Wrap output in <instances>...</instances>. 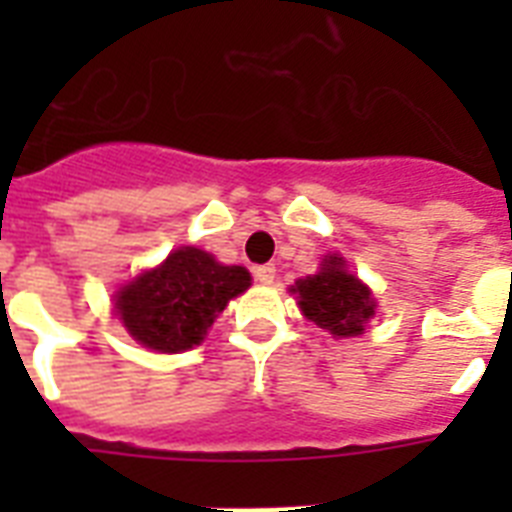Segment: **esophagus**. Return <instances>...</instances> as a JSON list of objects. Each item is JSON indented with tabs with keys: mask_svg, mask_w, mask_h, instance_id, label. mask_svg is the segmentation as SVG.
Listing matches in <instances>:
<instances>
[{
	"mask_svg": "<svg viewBox=\"0 0 512 512\" xmlns=\"http://www.w3.org/2000/svg\"><path fill=\"white\" fill-rule=\"evenodd\" d=\"M255 279L260 284H273L276 281V268L273 265H260V268H255Z\"/></svg>",
	"mask_w": 512,
	"mask_h": 512,
	"instance_id": "34e87169",
	"label": "esophagus"
}]
</instances>
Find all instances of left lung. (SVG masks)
Instances as JSON below:
<instances>
[{
    "mask_svg": "<svg viewBox=\"0 0 512 512\" xmlns=\"http://www.w3.org/2000/svg\"><path fill=\"white\" fill-rule=\"evenodd\" d=\"M292 295H297L305 319L337 340L364 335L377 311L372 289L348 271V263L340 255L321 257L319 273L297 279Z\"/></svg>",
    "mask_w": 512,
    "mask_h": 512,
    "instance_id": "left-lung-1",
    "label": "left lung"
}]
</instances>
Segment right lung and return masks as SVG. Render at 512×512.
Returning a JSON list of instances; mask_svg holds the SVG:
<instances>
[{
	"label": "right lung",
	"instance_id": "right-lung-1",
	"mask_svg": "<svg viewBox=\"0 0 512 512\" xmlns=\"http://www.w3.org/2000/svg\"><path fill=\"white\" fill-rule=\"evenodd\" d=\"M252 284L247 268L223 265L196 247H180L114 295L116 316L132 340L159 353L191 350L225 305Z\"/></svg>",
	"mask_w": 512,
	"mask_h": 512
}]
</instances>
